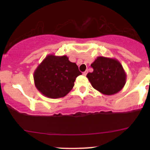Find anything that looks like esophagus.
<instances>
[{"label": "esophagus", "instance_id": "1", "mask_svg": "<svg viewBox=\"0 0 150 150\" xmlns=\"http://www.w3.org/2000/svg\"><path fill=\"white\" fill-rule=\"evenodd\" d=\"M87 72H88V71H85L84 72H83V75L84 76H86V75H87Z\"/></svg>", "mask_w": 150, "mask_h": 150}]
</instances>
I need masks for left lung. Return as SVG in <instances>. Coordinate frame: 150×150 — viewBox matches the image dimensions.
<instances>
[{"mask_svg":"<svg viewBox=\"0 0 150 150\" xmlns=\"http://www.w3.org/2000/svg\"><path fill=\"white\" fill-rule=\"evenodd\" d=\"M91 66L93 71L88 72L86 77L93 88L102 94H115L124 87L126 73L117 59L98 57Z\"/></svg>","mask_w":150,"mask_h":150,"instance_id":"1","label":"left lung"}]
</instances>
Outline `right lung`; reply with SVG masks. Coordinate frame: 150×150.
Returning <instances> with one entry per match:
<instances>
[{"instance_id":"add662e5","label":"right lung","mask_w":150,"mask_h":150,"mask_svg":"<svg viewBox=\"0 0 150 150\" xmlns=\"http://www.w3.org/2000/svg\"><path fill=\"white\" fill-rule=\"evenodd\" d=\"M81 74L78 65L67 56L49 54L37 67L33 78L36 88L43 96L58 99L72 90L75 79Z\"/></svg>"}]
</instances>
